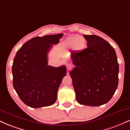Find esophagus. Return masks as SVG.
Instances as JSON below:
<instances>
[{"mask_svg":"<svg viewBox=\"0 0 130 130\" xmlns=\"http://www.w3.org/2000/svg\"><path fill=\"white\" fill-rule=\"evenodd\" d=\"M72 68H73V65H71V63H68V64H67V70H70L72 69Z\"/></svg>","mask_w":130,"mask_h":130,"instance_id":"esophagus-1","label":"esophagus"}]
</instances>
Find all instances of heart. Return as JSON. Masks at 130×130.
Segmentation results:
<instances>
[{"mask_svg":"<svg viewBox=\"0 0 130 130\" xmlns=\"http://www.w3.org/2000/svg\"><path fill=\"white\" fill-rule=\"evenodd\" d=\"M86 40L81 36H73L68 38L66 40L67 47H74L76 50H81L86 45Z\"/></svg>","mask_w":130,"mask_h":130,"instance_id":"b5f03b06","label":"heart"}]
</instances>
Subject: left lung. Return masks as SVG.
<instances>
[{"instance_id":"8db88e82","label":"left lung","mask_w":130,"mask_h":130,"mask_svg":"<svg viewBox=\"0 0 130 130\" xmlns=\"http://www.w3.org/2000/svg\"><path fill=\"white\" fill-rule=\"evenodd\" d=\"M87 47L71 54L76 67L70 71L77 102L90 106L107 103L119 83V67L114 47L96 35H83Z\"/></svg>"}]
</instances>
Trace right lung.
<instances>
[{
  "mask_svg": "<svg viewBox=\"0 0 130 130\" xmlns=\"http://www.w3.org/2000/svg\"><path fill=\"white\" fill-rule=\"evenodd\" d=\"M63 35L34 37L16 53L12 66L13 87L22 102L30 108L49 106L57 100L67 68L47 65V54Z\"/></svg>",
  "mask_w": 130,
  "mask_h": 130,
  "instance_id": "obj_1",
  "label": "right lung"
}]
</instances>
